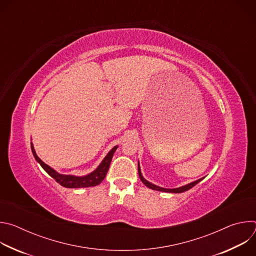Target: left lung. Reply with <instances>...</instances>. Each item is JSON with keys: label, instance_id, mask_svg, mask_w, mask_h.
Wrapping results in <instances>:
<instances>
[{"label": "left lung", "instance_id": "8db88e82", "mask_svg": "<svg viewBox=\"0 0 256 256\" xmlns=\"http://www.w3.org/2000/svg\"><path fill=\"white\" fill-rule=\"evenodd\" d=\"M138 176H140V181L142 182V184H144L146 186L151 188V190H158V192H170V194H181V192H188V190H190L192 188H194L196 184H198V182H200V181L204 178V177L200 178V179H198V180H196V181H194V182H190V184H186V186H179V188H161V186H156V184H153L152 182H150V181H148L147 179H146V178L142 176V171H140V163H138Z\"/></svg>", "mask_w": 256, "mask_h": 256}]
</instances>
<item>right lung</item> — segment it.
Returning a JSON list of instances; mask_svg holds the SVG:
<instances>
[{"instance_id":"obj_1","label":"right lung","mask_w":256,"mask_h":256,"mask_svg":"<svg viewBox=\"0 0 256 256\" xmlns=\"http://www.w3.org/2000/svg\"><path fill=\"white\" fill-rule=\"evenodd\" d=\"M118 148V146L116 144V147H114L110 151L107 153V155L104 157V159L101 161V163L97 166L95 170H93L91 173H88L83 176H77V175H72V174H62L58 173L56 170L46 164L38 155L35 153L33 144L31 142V151L32 154L35 158V160L38 161L40 166L44 168V170L52 176L58 184H60L62 186L66 188H91V186H96L100 184L105 178L107 171L109 169V166H110V162L112 160L114 154Z\"/></svg>"}]
</instances>
